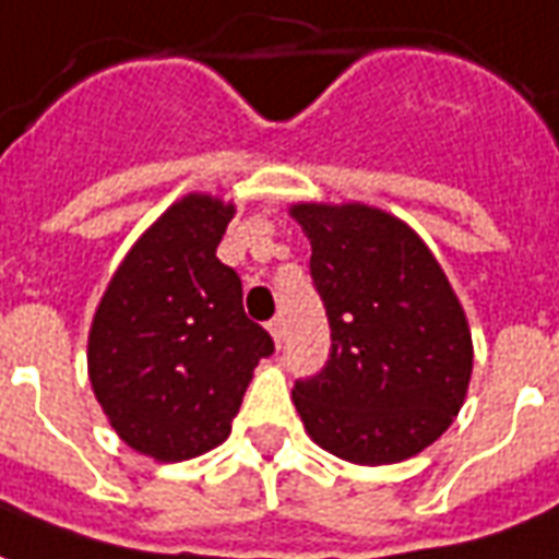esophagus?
I'll return each instance as SVG.
<instances>
[{
  "label": "esophagus",
  "mask_w": 559,
  "mask_h": 559,
  "mask_svg": "<svg viewBox=\"0 0 559 559\" xmlns=\"http://www.w3.org/2000/svg\"><path fill=\"white\" fill-rule=\"evenodd\" d=\"M267 330H271V336H274L276 345H283V319H280V316L267 321Z\"/></svg>",
  "instance_id": "34e87169"
}]
</instances>
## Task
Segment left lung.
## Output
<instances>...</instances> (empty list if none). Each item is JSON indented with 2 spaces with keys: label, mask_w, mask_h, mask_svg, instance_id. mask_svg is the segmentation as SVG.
<instances>
[{
  "label": "left lung",
  "mask_w": 559,
  "mask_h": 559,
  "mask_svg": "<svg viewBox=\"0 0 559 559\" xmlns=\"http://www.w3.org/2000/svg\"><path fill=\"white\" fill-rule=\"evenodd\" d=\"M330 321L328 364L295 381L312 441L354 464L405 462L450 429L474 369L459 297L429 247L366 205H295Z\"/></svg>",
  "instance_id": "left-lung-1"
}]
</instances>
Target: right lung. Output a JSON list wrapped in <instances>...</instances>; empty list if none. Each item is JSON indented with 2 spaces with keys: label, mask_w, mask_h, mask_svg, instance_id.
Here are the masks:
<instances>
[{
  "label": "right lung",
  "mask_w": 559,
  "mask_h": 559,
  "mask_svg": "<svg viewBox=\"0 0 559 559\" xmlns=\"http://www.w3.org/2000/svg\"><path fill=\"white\" fill-rule=\"evenodd\" d=\"M235 207L187 195L128 252L88 336V378L118 438L185 462L229 438L252 369L274 354L217 259Z\"/></svg>",
  "instance_id": "add662e5"
}]
</instances>
